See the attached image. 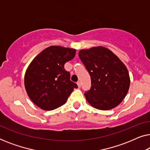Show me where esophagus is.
<instances>
[{"label": "esophagus", "instance_id": "1", "mask_svg": "<svg viewBox=\"0 0 150 150\" xmlns=\"http://www.w3.org/2000/svg\"><path fill=\"white\" fill-rule=\"evenodd\" d=\"M77 85H78V87H79V88H81V81H78L77 82Z\"/></svg>", "mask_w": 150, "mask_h": 150}]
</instances>
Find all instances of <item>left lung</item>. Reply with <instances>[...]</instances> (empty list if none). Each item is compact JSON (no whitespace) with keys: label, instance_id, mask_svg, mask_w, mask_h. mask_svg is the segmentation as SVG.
Segmentation results:
<instances>
[{"label":"left lung","instance_id":"left-lung-1","mask_svg":"<svg viewBox=\"0 0 150 150\" xmlns=\"http://www.w3.org/2000/svg\"><path fill=\"white\" fill-rule=\"evenodd\" d=\"M79 56L91 76V89L85 93L87 102L103 110L119 105L130 87L126 65L113 52L102 46L81 50Z\"/></svg>","mask_w":150,"mask_h":150}]
</instances>
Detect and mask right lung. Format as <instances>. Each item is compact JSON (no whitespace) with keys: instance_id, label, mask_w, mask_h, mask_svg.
Listing matches in <instances>:
<instances>
[{"instance_id":"obj_1","label":"right lung","mask_w":150,"mask_h":150,"mask_svg":"<svg viewBox=\"0 0 150 150\" xmlns=\"http://www.w3.org/2000/svg\"><path fill=\"white\" fill-rule=\"evenodd\" d=\"M75 55V49L51 46L32 61L24 76V86L35 104L52 110L66 102L78 86L70 81V74L64 65Z\"/></svg>"}]
</instances>
